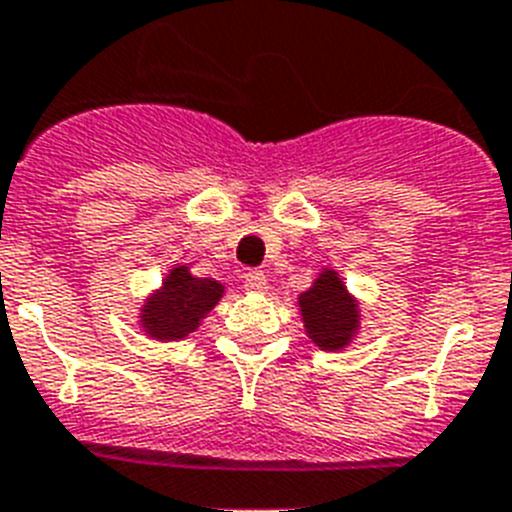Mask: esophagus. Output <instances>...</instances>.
I'll use <instances>...</instances> for the list:
<instances>
[{
    "label": "esophagus",
    "mask_w": 512,
    "mask_h": 512,
    "mask_svg": "<svg viewBox=\"0 0 512 512\" xmlns=\"http://www.w3.org/2000/svg\"><path fill=\"white\" fill-rule=\"evenodd\" d=\"M244 289L252 291V294H265L268 291V278H265L263 270H249V273H244Z\"/></svg>",
    "instance_id": "obj_1"
}]
</instances>
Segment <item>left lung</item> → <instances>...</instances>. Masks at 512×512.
<instances>
[{
  "label": "left lung",
  "mask_w": 512,
  "mask_h": 512,
  "mask_svg": "<svg viewBox=\"0 0 512 512\" xmlns=\"http://www.w3.org/2000/svg\"><path fill=\"white\" fill-rule=\"evenodd\" d=\"M304 333L320 351L349 349L362 328L359 299L346 289L341 273L322 268L307 291L296 299Z\"/></svg>",
  "instance_id": "left-lung-1"
}]
</instances>
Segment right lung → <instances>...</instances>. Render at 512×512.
I'll use <instances>...</instances> for the list:
<instances>
[{"label":"right lung","mask_w":512,"mask_h":512,"mask_svg":"<svg viewBox=\"0 0 512 512\" xmlns=\"http://www.w3.org/2000/svg\"><path fill=\"white\" fill-rule=\"evenodd\" d=\"M223 294V283L192 276L187 265L176 263L161 278V286L145 296L137 312V325L153 341H182L203 325Z\"/></svg>","instance_id":"obj_1"}]
</instances>
